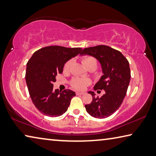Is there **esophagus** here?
<instances>
[{
  "mask_svg": "<svg viewBox=\"0 0 156 156\" xmlns=\"http://www.w3.org/2000/svg\"><path fill=\"white\" fill-rule=\"evenodd\" d=\"M83 94H85V93L84 92H80V91H77V92H76V95H83Z\"/></svg>",
  "mask_w": 156,
  "mask_h": 156,
  "instance_id": "obj_1",
  "label": "esophagus"
}]
</instances>
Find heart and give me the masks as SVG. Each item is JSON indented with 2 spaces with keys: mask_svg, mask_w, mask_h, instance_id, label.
<instances>
[{
  "mask_svg": "<svg viewBox=\"0 0 156 156\" xmlns=\"http://www.w3.org/2000/svg\"><path fill=\"white\" fill-rule=\"evenodd\" d=\"M83 62L85 66L89 65H94L96 67L97 66V61L93 57L91 56H85L83 58ZM73 64V60H69L65 63L64 66V71H68L70 69L71 65ZM71 86L76 90H83L85 88L88 84L90 83V80L87 78H74L71 81Z\"/></svg>",
  "mask_w": 156,
  "mask_h": 156,
  "instance_id": "b5f03b06",
  "label": "heart"
}]
</instances>
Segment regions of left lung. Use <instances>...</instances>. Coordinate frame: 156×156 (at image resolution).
I'll return each instance as SVG.
<instances>
[{
	"mask_svg": "<svg viewBox=\"0 0 156 156\" xmlns=\"http://www.w3.org/2000/svg\"><path fill=\"white\" fill-rule=\"evenodd\" d=\"M80 55L92 56L99 62L103 75L94 89L105 92L98 98L95 97L94 91H88L92 101L85 105L86 110L96 118L109 117L119 109L126 94L130 80L129 62L120 51L104 45L85 48Z\"/></svg>",
	"mask_w": 156,
	"mask_h": 156,
	"instance_id": "8db88e82",
	"label": "left lung"
}]
</instances>
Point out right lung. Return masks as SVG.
<instances>
[{
	"label": "right lung",
	"instance_id": "1",
	"mask_svg": "<svg viewBox=\"0 0 156 156\" xmlns=\"http://www.w3.org/2000/svg\"><path fill=\"white\" fill-rule=\"evenodd\" d=\"M80 48L60 46H46L33 53L26 66V81L32 101L43 115L59 117L67 110L76 93L70 90H53L58 73H62L65 64L78 55Z\"/></svg>",
	"mask_w": 156,
	"mask_h": 156
}]
</instances>
